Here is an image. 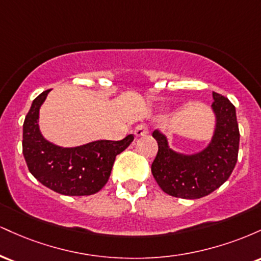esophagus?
<instances>
[{
  "label": "esophagus",
  "mask_w": 261,
  "mask_h": 261,
  "mask_svg": "<svg viewBox=\"0 0 261 261\" xmlns=\"http://www.w3.org/2000/svg\"><path fill=\"white\" fill-rule=\"evenodd\" d=\"M147 134H148V130L145 125H137L136 128H135V131H134V135L136 139L145 136V135H147Z\"/></svg>",
  "instance_id": "34e87169"
}]
</instances>
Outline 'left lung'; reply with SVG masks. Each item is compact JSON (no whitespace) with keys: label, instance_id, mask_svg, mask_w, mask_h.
Listing matches in <instances>:
<instances>
[{"label":"left lung","instance_id":"1","mask_svg":"<svg viewBox=\"0 0 261 261\" xmlns=\"http://www.w3.org/2000/svg\"><path fill=\"white\" fill-rule=\"evenodd\" d=\"M214 135L205 148L181 153L170 148L168 137L160 130L152 136L158 143L151 170L166 194L181 199H200L223 184L234 169L239 148L236 108L223 95L212 92Z\"/></svg>","mask_w":261,"mask_h":261}]
</instances>
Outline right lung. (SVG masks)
<instances>
[{
    "mask_svg": "<svg viewBox=\"0 0 261 261\" xmlns=\"http://www.w3.org/2000/svg\"><path fill=\"white\" fill-rule=\"evenodd\" d=\"M49 91L33 100L23 124V155L33 176L46 188L68 196L98 193L109 180L115 157L134 141L97 140L76 147H62L46 140L39 127V112Z\"/></svg>",
    "mask_w": 261,
    "mask_h": 261,
    "instance_id": "add662e5",
    "label": "right lung"
}]
</instances>
